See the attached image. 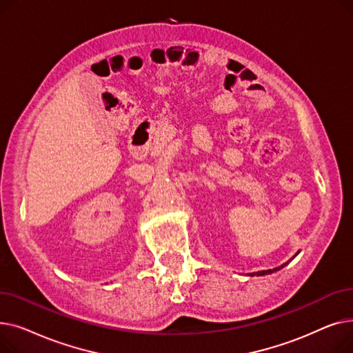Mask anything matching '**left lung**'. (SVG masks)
<instances>
[{
	"instance_id": "8db88e82",
	"label": "left lung",
	"mask_w": 353,
	"mask_h": 353,
	"mask_svg": "<svg viewBox=\"0 0 353 353\" xmlns=\"http://www.w3.org/2000/svg\"><path fill=\"white\" fill-rule=\"evenodd\" d=\"M298 253H299V252H298ZM298 253H296V254H298ZM296 254H294V256H296ZM294 256H293V257H294ZM293 257H292V259H293ZM292 259H290V261H292ZM290 261H289V262H290ZM289 262L283 263V265H282V266H279V268H274V269H269V270H262V272H254V273H250V276H263V274H270V273H273V272L281 270V269H282V268H285Z\"/></svg>"
}]
</instances>
